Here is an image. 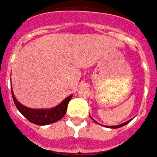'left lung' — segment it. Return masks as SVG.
I'll list each match as a JSON object with an SVG mask.
<instances>
[{
  "label": "left lung",
  "instance_id": "1",
  "mask_svg": "<svg viewBox=\"0 0 157 157\" xmlns=\"http://www.w3.org/2000/svg\"><path fill=\"white\" fill-rule=\"evenodd\" d=\"M91 117V116H90ZM92 118V117H91ZM133 119V118H132ZM132 119H129V120H128V121H126L125 123H123V124H118V125H114V126H106V125H102V126H104V127H106V128H121V127H123V126H124V125H126L128 123H129V122L131 121ZM92 120L94 122H96V123H98L97 121H95L93 118H92Z\"/></svg>",
  "mask_w": 157,
  "mask_h": 157
}]
</instances>
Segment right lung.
I'll list each match as a JSON object with an SVG mask.
<instances>
[{
	"label": "right lung",
	"mask_w": 157,
	"mask_h": 157,
	"mask_svg": "<svg viewBox=\"0 0 157 157\" xmlns=\"http://www.w3.org/2000/svg\"><path fill=\"white\" fill-rule=\"evenodd\" d=\"M12 95L17 109L29 122L37 125H48L60 120L66 113L67 106L72 96L70 95L59 104L51 109H30L17 101L15 98L12 87Z\"/></svg>",
	"instance_id": "obj_1"
}]
</instances>
